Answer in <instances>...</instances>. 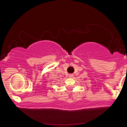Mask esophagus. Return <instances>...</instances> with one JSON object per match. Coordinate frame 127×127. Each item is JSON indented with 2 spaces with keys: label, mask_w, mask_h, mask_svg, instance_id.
Returning a JSON list of instances; mask_svg holds the SVG:
<instances>
[{
  "label": "esophagus",
  "mask_w": 127,
  "mask_h": 127,
  "mask_svg": "<svg viewBox=\"0 0 127 127\" xmlns=\"http://www.w3.org/2000/svg\"><path fill=\"white\" fill-rule=\"evenodd\" d=\"M68 76H69V77H70V78H71V77L74 76V75H73V74H69Z\"/></svg>",
  "instance_id": "esophagus-1"
}]
</instances>
